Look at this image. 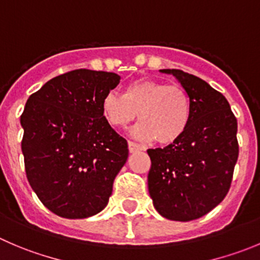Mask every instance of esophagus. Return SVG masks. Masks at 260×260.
<instances>
[{
	"instance_id": "34e87169",
	"label": "esophagus",
	"mask_w": 260,
	"mask_h": 260,
	"mask_svg": "<svg viewBox=\"0 0 260 260\" xmlns=\"http://www.w3.org/2000/svg\"><path fill=\"white\" fill-rule=\"evenodd\" d=\"M139 150H143L142 145L137 144L134 142H128V152L134 153V152H139Z\"/></svg>"
}]
</instances>
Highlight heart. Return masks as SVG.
I'll use <instances>...</instances> for the list:
<instances>
[{
	"mask_svg": "<svg viewBox=\"0 0 260 260\" xmlns=\"http://www.w3.org/2000/svg\"><path fill=\"white\" fill-rule=\"evenodd\" d=\"M102 111L112 126L123 128L138 117L135 135L143 140L171 144L185 134L191 120V103L184 88L176 84L143 79L128 84L122 93L107 91Z\"/></svg>",
	"mask_w": 260,
	"mask_h": 260,
	"instance_id": "heart-1",
	"label": "heart"
}]
</instances>
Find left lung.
<instances>
[{
    "label": "left lung",
    "instance_id": "left-lung-1",
    "mask_svg": "<svg viewBox=\"0 0 260 260\" xmlns=\"http://www.w3.org/2000/svg\"><path fill=\"white\" fill-rule=\"evenodd\" d=\"M172 74L191 103L185 134L165 148L148 149V190L158 213L187 222L217 207L229 192L239 157L237 120L226 98L207 81L177 69Z\"/></svg>",
    "mask_w": 260,
    "mask_h": 260
}]
</instances>
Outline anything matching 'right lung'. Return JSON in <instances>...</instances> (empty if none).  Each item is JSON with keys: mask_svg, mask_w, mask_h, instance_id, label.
<instances>
[{"mask_svg": "<svg viewBox=\"0 0 260 260\" xmlns=\"http://www.w3.org/2000/svg\"><path fill=\"white\" fill-rule=\"evenodd\" d=\"M120 79L79 69L51 79L26 101L20 116L26 179L57 216L86 218L107 206L128 155L127 142L102 111L103 97Z\"/></svg>", "mask_w": 260, "mask_h": 260, "instance_id": "add662e5", "label": "right lung"}]
</instances>
